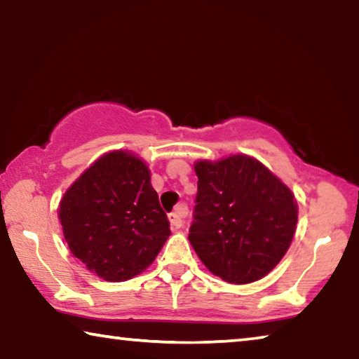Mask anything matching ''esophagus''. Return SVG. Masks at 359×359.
<instances>
[{"label": "esophagus", "mask_w": 359, "mask_h": 359, "mask_svg": "<svg viewBox=\"0 0 359 359\" xmlns=\"http://www.w3.org/2000/svg\"><path fill=\"white\" fill-rule=\"evenodd\" d=\"M187 214H188V209L184 204L177 205V209H175L172 214H169V223H171L172 229L182 228V224H184V218L187 217Z\"/></svg>", "instance_id": "esophagus-1"}]
</instances>
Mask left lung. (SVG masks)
<instances>
[{
    "mask_svg": "<svg viewBox=\"0 0 359 359\" xmlns=\"http://www.w3.org/2000/svg\"><path fill=\"white\" fill-rule=\"evenodd\" d=\"M198 194L188 241L212 274L229 283L259 280L293 241V193L247 155L198 161Z\"/></svg>",
    "mask_w": 359,
    "mask_h": 359,
    "instance_id": "left-lung-1",
    "label": "left lung"
}]
</instances>
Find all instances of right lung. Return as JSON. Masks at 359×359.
<instances>
[{"mask_svg": "<svg viewBox=\"0 0 359 359\" xmlns=\"http://www.w3.org/2000/svg\"><path fill=\"white\" fill-rule=\"evenodd\" d=\"M58 217L71 253L109 282L141 274L171 234L147 166L121 150L102 155L69 187Z\"/></svg>", "mask_w": 359, "mask_h": 359, "instance_id": "add662e5", "label": "right lung"}]
</instances>
